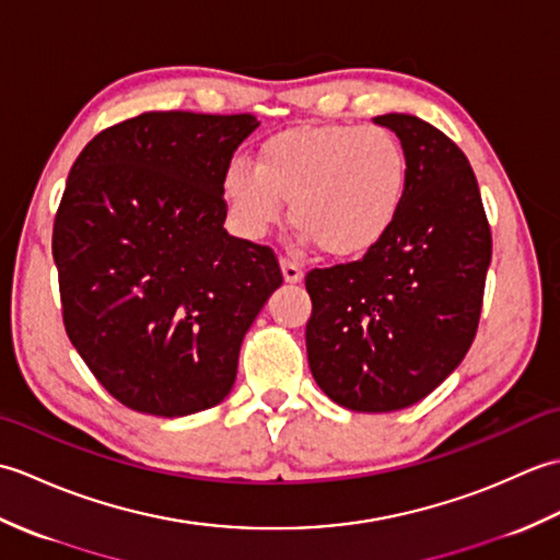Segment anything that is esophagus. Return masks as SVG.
I'll list each match as a JSON object with an SVG mask.
<instances>
[{
    "instance_id": "esophagus-1",
    "label": "esophagus",
    "mask_w": 560,
    "mask_h": 560,
    "mask_svg": "<svg viewBox=\"0 0 560 560\" xmlns=\"http://www.w3.org/2000/svg\"><path fill=\"white\" fill-rule=\"evenodd\" d=\"M279 265H281L283 281H287V283H299V281L303 279V269H301L299 265H295V261H291V259H281Z\"/></svg>"
}]
</instances>
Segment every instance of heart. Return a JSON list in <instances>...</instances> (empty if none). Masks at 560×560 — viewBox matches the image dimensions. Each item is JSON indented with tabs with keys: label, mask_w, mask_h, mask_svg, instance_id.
Segmentation results:
<instances>
[{
	"label": "heart",
	"mask_w": 560,
	"mask_h": 560,
	"mask_svg": "<svg viewBox=\"0 0 560 560\" xmlns=\"http://www.w3.org/2000/svg\"><path fill=\"white\" fill-rule=\"evenodd\" d=\"M409 189V159L385 127H295L267 139L257 165L235 161L223 175L235 229L261 241L283 219L329 257H359L397 223Z\"/></svg>",
	"instance_id": "b5f03b06"
}]
</instances>
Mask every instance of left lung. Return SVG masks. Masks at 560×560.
<instances>
[{
    "mask_svg": "<svg viewBox=\"0 0 560 560\" xmlns=\"http://www.w3.org/2000/svg\"><path fill=\"white\" fill-rule=\"evenodd\" d=\"M401 141L409 189L397 223L363 259L305 277L315 383L339 407L399 411L443 383L477 335L491 229L455 141L421 117L373 120Z\"/></svg>",
    "mask_w": 560,
    "mask_h": 560,
    "instance_id": "left-lung-1",
    "label": "left lung"
}]
</instances>
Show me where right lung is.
<instances>
[{"mask_svg": "<svg viewBox=\"0 0 560 560\" xmlns=\"http://www.w3.org/2000/svg\"><path fill=\"white\" fill-rule=\"evenodd\" d=\"M257 127L249 113H144L71 165L52 231L65 329L129 409L173 419L221 404L281 287L271 249L223 229V175Z\"/></svg>", "mask_w": 560, "mask_h": 560, "instance_id": "add662e5", "label": "right lung"}]
</instances>
